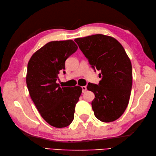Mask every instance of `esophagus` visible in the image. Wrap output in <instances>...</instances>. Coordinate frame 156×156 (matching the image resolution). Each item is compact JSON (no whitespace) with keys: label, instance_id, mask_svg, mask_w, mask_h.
Instances as JSON below:
<instances>
[{"label":"esophagus","instance_id":"obj_1","mask_svg":"<svg viewBox=\"0 0 156 156\" xmlns=\"http://www.w3.org/2000/svg\"><path fill=\"white\" fill-rule=\"evenodd\" d=\"M87 87H86V86H83V87H82V92H83V93H84V92H85L87 91Z\"/></svg>","mask_w":156,"mask_h":156}]
</instances>
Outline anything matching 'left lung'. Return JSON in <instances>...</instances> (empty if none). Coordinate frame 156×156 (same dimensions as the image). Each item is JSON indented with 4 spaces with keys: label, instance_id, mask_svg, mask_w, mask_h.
<instances>
[{
    "label": "left lung",
    "instance_id": "8db88e82",
    "mask_svg": "<svg viewBox=\"0 0 156 156\" xmlns=\"http://www.w3.org/2000/svg\"><path fill=\"white\" fill-rule=\"evenodd\" d=\"M74 41L91 67L102 75L98 84L87 86L95 95L92 101L94 115L103 122L117 120L124 112L131 95L132 66L128 56L119 42L108 36L95 34Z\"/></svg>",
    "mask_w": 156,
    "mask_h": 156
}]
</instances>
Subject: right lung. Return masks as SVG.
<instances>
[{"mask_svg":"<svg viewBox=\"0 0 156 156\" xmlns=\"http://www.w3.org/2000/svg\"><path fill=\"white\" fill-rule=\"evenodd\" d=\"M73 40L50 41L33 54L27 66L26 82L32 100L51 126H68L82 92L80 87H62L56 83L65 62L77 50Z\"/></svg>","mask_w":156,"mask_h":156,"instance_id":"right-lung-1","label":"right lung"}]
</instances>
